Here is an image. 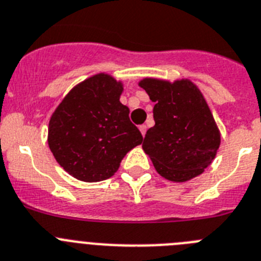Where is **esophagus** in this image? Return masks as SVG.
<instances>
[{
	"instance_id": "1",
	"label": "esophagus",
	"mask_w": 261,
	"mask_h": 261,
	"mask_svg": "<svg viewBox=\"0 0 261 261\" xmlns=\"http://www.w3.org/2000/svg\"><path fill=\"white\" fill-rule=\"evenodd\" d=\"M139 130H140V133H142V135H146V131H147V126L146 124H140L139 126Z\"/></svg>"
}]
</instances>
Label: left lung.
Returning a JSON list of instances; mask_svg holds the SVG:
<instances>
[{
	"instance_id": "obj_1",
	"label": "left lung",
	"mask_w": 261,
	"mask_h": 261,
	"mask_svg": "<svg viewBox=\"0 0 261 261\" xmlns=\"http://www.w3.org/2000/svg\"><path fill=\"white\" fill-rule=\"evenodd\" d=\"M153 106L155 126L142 144L159 174L184 182L214 160L221 134L202 93L189 80L144 79L139 83Z\"/></svg>"
}]
</instances>
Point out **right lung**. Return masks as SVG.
Returning a JSON list of instances; mask_svg holds the SVG:
<instances>
[{
    "instance_id": "right-lung-1",
    "label": "right lung",
    "mask_w": 261,
    "mask_h": 261,
    "mask_svg": "<svg viewBox=\"0 0 261 261\" xmlns=\"http://www.w3.org/2000/svg\"><path fill=\"white\" fill-rule=\"evenodd\" d=\"M123 90L112 76L89 77L68 93L49 119L48 146L74 178L97 182L112 177L124 155L143 137L119 101Z\"/></svg>"
}]
</instances>
